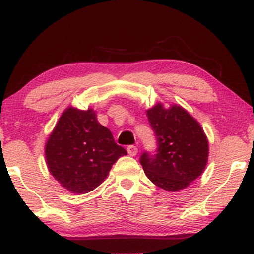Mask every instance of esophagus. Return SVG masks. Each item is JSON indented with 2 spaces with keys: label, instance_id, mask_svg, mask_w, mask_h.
Returning a JSON list of instances; mask_svg holds the SVG:
<instances>
[{
  "label": "esophagus",
  "instance_id": "1",
  "mask_svg": "<svg viewBox=\"0 0 254 254\" xmlns=\"http://www.w3.org/2000/svg\"><path fill=\"white\" fill-rule=\"evenodd\" d=\"M127 150V153L130 154V156H132V157L136 156V153H137V148L135 147V145H128Z\"/></svg>",
  "mask_w": 254,
  "mask_h": 254
}]
</instances>
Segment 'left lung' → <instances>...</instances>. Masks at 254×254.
Here are the masks:
<instances>
[{
  "instance_id": "obj_1",
  "label": "left lung",
  "mask_w": 254,
  "mask_h": 254,
  "mask_svg": "<svg viewBox=\"0 0 254 254\" xmlns=\"http://www.w3.org/2000/svg\"><path fill=\"white\" fill-rule=\"evenodd\" d=\"M147 115L158 148L156 154L141 156L145 175L167 191L188 187L207 165L208 140L203 127L178 104L165 107L159 102L147 110Z\"/></svg>"
}]
</instances>
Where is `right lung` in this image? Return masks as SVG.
Returning a JSON list of instances; mask_svg holds the SVG:
<instances>
[{
    "instance_id": "1",
    "label": "right lung",
    "mask_w": 254,
    "mask_h": 254,
    "mask_svg": "<svg viewBox=\"0 0 254 254\" xmlns=\"http://www.w3.org/2000/svg\"><path fill=\"white\" fill-rule=\"evenodd\" d=\"M127 154L115 143L93 109L68 106L47 140L45 157L53 177L72 194H86L104 182L112 166Z\"/></svg>"
}]
</instances>
